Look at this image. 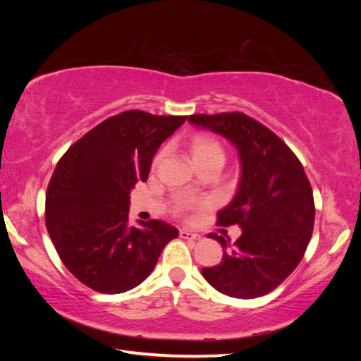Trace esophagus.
Instances as JSON below:
<instances>
[{"mask_svg": "<svg viewBox=\"0 0 361 361\" xmlns=\"http://www.w3.org/2000/svg\"><path fill=\"white\" fill-rule=\"evenodd\" d=\"M180 237H181V239H188V240H198V239H200V235L192 233V231H188V229H180Z\"/></svg>", "mask_w": 361, "mask_h": 361, "instance_id": "1", "label": "esophagus"}]
</instances>
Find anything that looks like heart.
Returning a JSON list of instances; mask_svg holds the SVG:
<instances>
[{
	"instance_id": "1",
	"label": "heart",
	"mask_w": 361,
	"mask_h": 361,
	"mask_svg": "<svg viewBox=\"0 0 361 361\" xmlns=\"http://www.w3.org/2000/svg\"><path fill=\"white\" fill-rule=\"evenodd\" d=\"M188 149L192 158L195 167L204 166V164H220L225 163V147L217 137L211 135L198 133L190 136L188 142ZM161 158H163V152H158L155 158H153V166H158Z\"/></svg>"
}]
</instances>
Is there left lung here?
Listing matches in <instances>:
<instances>
[{
    "label": "left lung",
    "instance_id": "left-lung-1",
    "mask_svg": "<svg viewBox=\"0 0 361 361\" xmlns=\"http://www.w3.org/2000/svg\"><path fill=\"white\" fill-rule=\"evenodd\" d=\"M190 124L225 136L239 150L242 176L235 197L217 214L221 226L239 225L242 235L224 247L221 262L202 268L220 293L252 299L270 293L301 262L315 221V203L301 161L270 128L240 111L192 114Z\"/></svg>",
    "mask_w": 361,
    "mask_h": 361
}]
</instances>
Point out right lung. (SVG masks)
Here are the masks:
<instances>
[{
	"instance_id": "obj_1",
	"label": "right lung",
	"mask_w": 361,
	"mask_h": 361,
	"mask_svg": "<svg viewBox=\"0 0 361 361\" xmlns=\"http://www.w3.org/2000/svg\"><path fill=\"white\" fill-rule=\"evenodd\" d=\"M186 118L122 111L60 158L46 190V228L65 267L87 287L106 295L135 288L178 237L161 220L130 225L128 203L159 145Z\"/></svg>"
}]
</instances>
